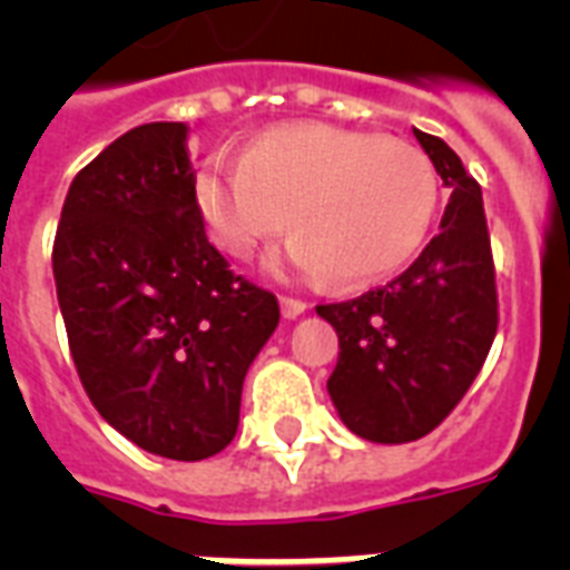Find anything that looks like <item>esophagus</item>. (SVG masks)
<instances>
[{
  "label": "esophagus",
  "instance_id": "34e87169",
  "mask_svg": "<svg viewBox=\"0 0 570 570\" xmlns=\"http://www.w3.org/2000/svg\"><path fill=\"white\" fill-rule=\"evenodd\" d=\"M304 311H307V304H304L302 298H289V295L281 298V313H284V320H295V316H302Z\"/></svg>",
  "mask_w": 570,
  "mask_h": 570
}]
</instances>
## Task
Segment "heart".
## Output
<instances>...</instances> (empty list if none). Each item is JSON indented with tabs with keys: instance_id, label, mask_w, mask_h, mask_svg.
<instances>
[{
	"instance_id": "b5f03b06",
	"label": "heart",
	"mask_w": 570,
	"mask_h": 570,
	"mask_svg": "<svg viewBox=\"0 0 570 570\" xmlns=\"http://www.w3.org/2000/svg\"><path fill=\"white\" fill-rule=\"evenodd\" d=\"M206 230L248 259L286 230L289 263L337 286L393 275L432 230L441 180L407 141L328 124H286L254 138L242 159L215 154L195 180Z\"/></svg>"
}]
</instances>
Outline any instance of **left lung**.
Here are the masks:
<instances>
[{
	"mask_svg": "<svg viewBox=\"0 0 570 570\" xmlns=\"http://www.w3.org/2000/svg\"><path fill=\"white\" fill-rule=\"evenodd\" d=\"M450 204L441 233L387 286L316 313L340 337L328 379L340 420L366 441L407 443L450 416L497 334V281L479 183L446 141L414 129Z\"/></svg>",
	"mask_w": 570,
	"mask_h": 570,
	"instance_id": "1",
	"label": "left lung"
}]
</instances>
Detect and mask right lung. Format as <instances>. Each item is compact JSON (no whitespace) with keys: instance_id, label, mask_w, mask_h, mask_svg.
<instances>
[{"instance_id":"obj_1","label":"right lung","mask_w":570,"mask_h":570,"mask_svg":"<svg viewBox=\"0 0 570 570\" xmlns=\"http://www.w3.org/2000/svg\"><path fill=\"white\" fill-rule=\"evenodd\" d=\"M186 136L145 124L76 174L52 275L102 420L154 455L200 461L233 441L242 381L281 307L206 239Z\"/></svg>"}]
</instances>
